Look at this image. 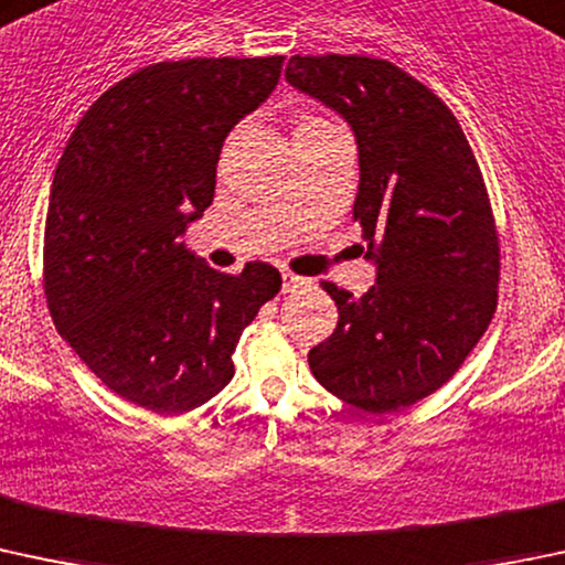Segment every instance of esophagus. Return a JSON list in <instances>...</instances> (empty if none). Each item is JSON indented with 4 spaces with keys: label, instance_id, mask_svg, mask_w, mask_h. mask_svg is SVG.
I'll use <instances>...</instances> for the list:
<instances>
[{
    "label": "esophagus",
    "instance_id": "obj_1",
    "mask_svg": "<svg viewBox=\"0 0 565 565\" xmlns=\"http://www.w3.org/2000/svg\"><path fill=\"white\" fill-rule=\"evenodd\" d=\"M306 284H311V281H308V278H302V276H295V273H289V270L281 273V289H284V292H295V289L306 287Z\"/></svg>",
    "mask_w": 565,
    "mask_h": 565
}]
</instances>
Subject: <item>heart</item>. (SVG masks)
Listing matches in <instances>:
<instances>
[{
  "mask_svg": "<svg viewBox=\"0 0 565 565\" xmlns=\"http://www.w3.org/2000/svg\"><path fill=\"white\" fill-rule=\"evenodd\" d=\"M302 124H322V118H302L298 127H302Z\"/></svg>",
  "mask_w": 565,
  "mask_h": 565,
  "instance_id": "heart-1",
  "label": "heart"
}]
</instances>
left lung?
Wrapping results in <instances>:
<instances>
[{
	"label": "left lung",
	"instance_id": "1",
	"mask_svg": "<svg viewBox=\"0 0 565 565\" xmlns=\"http://www.w3.org/2000/svg\"><path fill=\"white\" fill-rule=\"evenodd\" d=\"M289 86L352 127L354 222L376 284H324L338 328L308 352L317 382L362 412L412 406L455 376L498 300V237L482 173L452 110L384 58L292 56Z\"/></svg>",
	"mask_w": 565,
	"mask_h": 565
}]
</instances>
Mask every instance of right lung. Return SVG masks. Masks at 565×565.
I'll return each mask as SVG.
<instances>
[{
    "instance_id": "obj_1",
    "label": "right lung",
    "mask_w": 565,
    "mask_h": 565,
    "mask_svg": "<svg viewBox=\"0 0 565 565\" xmlns=\"http://www.w3.org/2000/svg\"><path fill=\"white\" fill-rule=\"evenodd\" d=\"M281 56L186 58L108 88L58 159L45 295L88 371L135 406L183 414L233 379L241 332L281 276L218 273L181 241L211 205L224 140L276 88Z\"/></svg>"
}]
</instances>
